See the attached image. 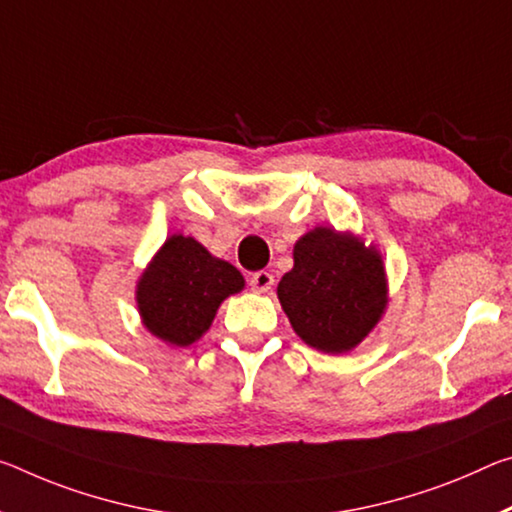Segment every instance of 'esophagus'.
Masks as SVG:
<instances>
[{
	"label": "esophagus",
	"instance_id": "1",
	"mask_svg": "<svg viewBox=\"0 0 512 512\" xmlns=\"http://www.w3.org/2000/svg\"><path fill=\"white\" fill-rule=\"evenodd\" d=\"M273 275L269 271H257L250 275V289L257 291V294H266V291L273 289Z\"/></svg>",
	"mask_w": 512,
	"mask_h": 512
}]
</instances>
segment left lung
I'll return each instance as SVG.
<instances>
[{
  "mask_svg": "<svg viewBox=\"0 0 512 512\" xmlns=\"http://www.w3.org/2000/svg\"><path fill=\"white\" fill-rule=\"evenodd\" d=\"M278 298L307 346L339 355L360 346L383 319L389 285L380 250L353 232L316 225L294 246V269Z\"/></svg>",
  "mask_w": 512,
  "mask_h": 512,
  "instance_id": "1",
  "label": "left lung"
}]
</instances>
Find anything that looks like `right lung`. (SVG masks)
<instances>
[{
  "label": "right lung",
  "mask_w": 512,
  "mask_h": 512,
  "mask_svg": "<svg viewBox=\"0 0 512 512\" xmlns=\"http://www.w3.org/2000/svg\"><path fill=\"white\" fill-rule=\"evenodd\" d=\"M246 280L200 241L175 232L164 241L136 280V307L143 328L175 348H186L212 328L225 298Z\"/></svg>",
  "instance_id": "right-lung-1"
}]
</instances>
